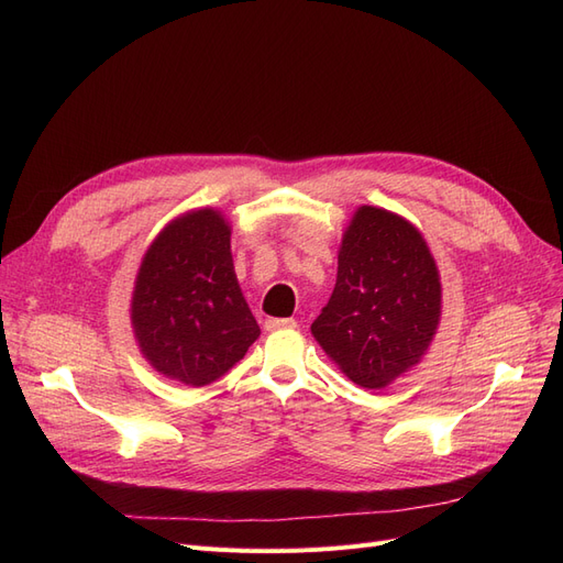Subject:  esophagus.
Wrapping results in <instances>:
<instances>
[{
  "mask_svg": "<svg viewBox=\"0 0 563 563\" xmlns=\"http://www.w3.org/2000/svg\"><path fill=\"white\" fill-rule=\"evenodd\" d=\"M296 327H298L296 319H265L267 331H282V329H296Z\"/></svg>",
  "mask_w": 563,
  "mask_h": 563,
  "instance_id": "obj_1",
  "label": "esophagus"
}]
</instances>
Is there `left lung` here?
I'll return each instance as SVG.
<instances>
[{
	"mask_svg": "<svg viewBox=\"0 0 563 563\" xmlns=\"http://www.w3.org/2000/svg\"><path fill=\"white\" fill-rule=\"evenodd\" d=\"M441 314L432 253L408 220L362 207L343 234L338 279L312 335L345 376L380 389L420 362Z\"/></svg>",
	"mask_w": 563,
	"mask_h": 563,
	"instance_id": "obj_1",
	"label": "left lung"
}]
</instances>
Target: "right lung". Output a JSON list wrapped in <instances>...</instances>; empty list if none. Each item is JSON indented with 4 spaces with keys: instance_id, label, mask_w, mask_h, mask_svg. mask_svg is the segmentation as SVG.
I'll return each mask as SVG.
<instances>
[{
    "instance_id": "right-lung-1",
    "label": "right lung",
    "mask_w": 563,
    "mask_h": 563,
    "mask_svg": "<svg viewBox=\"0 0 563 563\" xmlns=\"http://www.w3.org/2000/svg\"><path fill=\"white\" fill-rule=\"evenodd\" d=\"M145 360L164 376L203 387L261 335L236 284L230 225L213 209L174 220L145 253L131 302Z\"/></svg>"
}]
</instances>
